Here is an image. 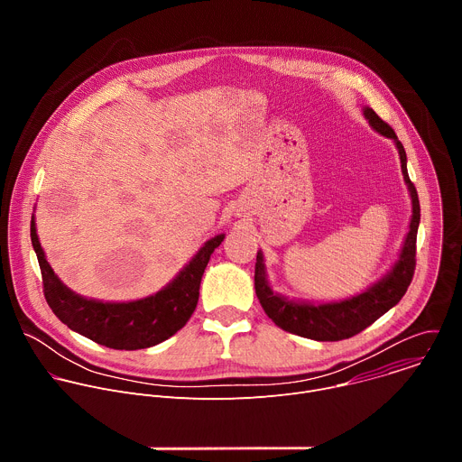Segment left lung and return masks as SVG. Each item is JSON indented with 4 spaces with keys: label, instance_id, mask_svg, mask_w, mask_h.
Masks as SVG:
<instances>
[{
    "label": "left lung",
    "instance_id": "8db88e82",
    "mask_svg": "<svg viewBox=\"0 0 462 462\" xmlns=\"http://www.w3.org/2000/svg\"><path fill=\"white\" fill-rule=\"evenodd\" d=\"M365 118L369 124L382 134L394 141L399 148L402 175L410 188L411 201H413V216L410 223V232L406 236V243L402 246L399 261L394 263L393 271L369 291L344 300L337 303H321V305H309V303H294L273 292L265 278V265H263V255L257 252L255 257V273H254V287L257 300L265 310V314L287 333L318 340V342H338L351 338L362 333L365 327L374 323L382 314H385L391 307L397 305L402 296L406 294L417 265V230L420 221V203L415 184L408 175V159L402 143L394 135L393 127L383 122L371 107L364 109Z\"/></svg>",
    "mask_w": 462,
    "mask_h": 462
}]
</instances>
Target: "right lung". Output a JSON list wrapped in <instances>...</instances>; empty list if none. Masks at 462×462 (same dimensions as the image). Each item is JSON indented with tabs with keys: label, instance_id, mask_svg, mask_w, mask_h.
<instances>
[{
	"label": "right lung",
	"instance_id": "right-lung-1",
	"mask_svg": "<svg viewBox=\"0 0 462 462\" xmlns=\"http://www.w3.org/2000/svg\"><path fill=\"white\" fill-rule=\"evenodd\" d=\"M225 236L205 243L180 274L155 296L129 303L86 300L65 287L52 273L31 221V241L38 255L43 296L56 318L79 335L109 349L135 351L157 346L186 325L199 300V287L214 250Z\"/></svg>",
	"mask_w": 462,
	"mask_h": 462
}]
</instances>
